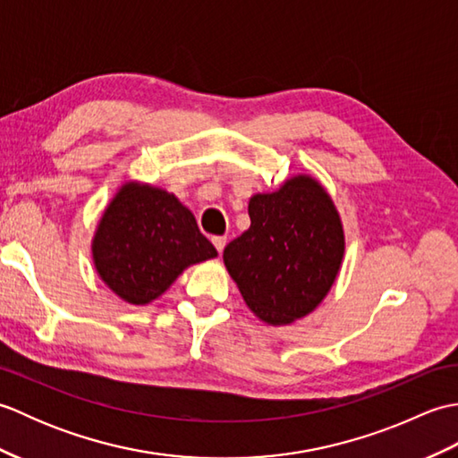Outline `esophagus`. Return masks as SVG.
Segmentation results:
<instances>
[{
    "label": "esophagus",
    "mask_w": 458,
    "mask_h": 458,
    "mask_svg": "<svg viewBox=\"0 0 458 458\" xmlns=\"http://www.w3.org/2000/svg\"><path fill=\"white\" fill-rule=\"evenodd\" d=\"M212 244H214V248H216L220 254H222V250H224V246H226V236H214L212 238Z\"/></svg>",
    "instance_id": "34e87169"
}]
</instances>
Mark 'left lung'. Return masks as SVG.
I'll return each mask as SVG.
<instances>
[{
  "mask_svg": "<svg viewBox=\"0 0 458 458\" xmlns=\"http://www.w3.org/2000/svg\"><path fill=\"white\" fill-rule=\"evenodd\" d=\"M250 228L224 248V266L259 320L285 327L323 303L344 259V228L327 189L310 174L256 192Z\"/></svg>",
  "mask_w": 458,
  "mask_h": 458,
  "instance_id": "left-lung-1",
  "label": "left lung"
}]
</instances>
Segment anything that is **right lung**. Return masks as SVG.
I'll list each match as a JSON object with an SVG mask.
<instances>
[{
	"instance_id": "right-lung-1",
	"label": "right lung",
	"mask_w": 458,
	"mask_h": 458,
	"mask_svg": "<svg viewBox=\"0 0 458 458\" xmlns=\"http://www.w3.org/2000/svg\"><path fill=\"white\" fill-rule=\"evenodd\" d=\"M216 256L173 192L140 181L115 191L92 238L96 274L130 305H149L184 269Z\"/></svg>"
}]
</instances>
